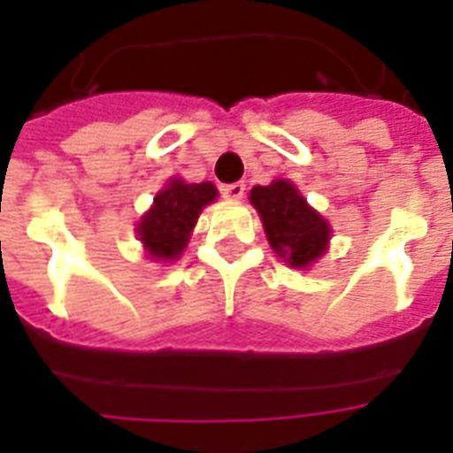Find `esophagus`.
I'll list each match as a JSON object with an SVG mask.
<instances>
[{
	"label": "esophagus",
	"mask_w": 453,
	"mask_h": 453,
	"mask_svg": "<svg viewBox=\"0 0 453 453\" xmlns=\"http://www.w3.org/2000/svg\"><path fill=\"white\" fill-rule=\"evenodd\" d=\"M220 195L226 199H242L244 197V183H227L220 188Z\"/></svg>",
	"instance_id": "34e87169"
}]
</instances>
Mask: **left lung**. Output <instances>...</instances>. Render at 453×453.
Listing matches in <instances>:
<instances>
[{"label":"left lung","instance_id":"obj_1","mask_svg":"<svg viewBox=\"0 0 453 453\" xmlns=\"http://www.w3.org/2000/svg\"><path fill=\"white\" fill-rule=\"evenodd\" d=\"M251 204L261 213L270 247L291 268H305L326 251L331 233L326 220L305 204L289 180L256 185L251 190Z\"/></svg>","mask_w":453,"mask_h":453}]
</instances>
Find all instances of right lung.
I'll use <instances>...</instances> for the list:
<instances>
[{
    "instance_id": "right-lung-1",
    "label": "right lung",
    "mask_w": 453,
    "mask_h": 453,
    "mask_svg": "<svg viewBox=\"0 0 453 453\" xmlns=\"http://www.w3.org/2000/svg\"><path fill=\"white\" fill-rule=\"evenodd\" d=\"M216 199L211 183H183L171 180L169 188L157 192L155 204L138 223V234L150 256L173 261L185 249L199 211Z\"/></svg>"
}]
</instances>
